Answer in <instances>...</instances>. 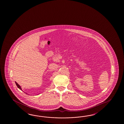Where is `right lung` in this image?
Returning a JSON list of instances; mask_svg holds the SVG:
<instances>
[{"label": "right lung", "instance_id": "1", "mask_svg": "<svg viewBox=\"0 0 124 124\" xmlns=\"http://www.w3.org/2000/svg\"><path fill=\"white\" fill-rule=\"evenodd\" d=\"M15 84H16V85H17V86L18 87V88H19L20 90H22V89H21V87L20 86V85H19V84L17 83L16 82H15Z\"/></svg>", "mask_w": 124, "mask_h": 124}]
</instances>
